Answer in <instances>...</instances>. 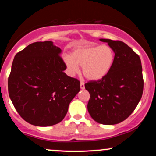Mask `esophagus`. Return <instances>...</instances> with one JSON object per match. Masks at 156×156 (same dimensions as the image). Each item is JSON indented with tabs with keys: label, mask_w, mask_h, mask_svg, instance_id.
<instances>
[{
	"label": "esophagus",
	"mask_w": 156,
	"mask_h": 156,
	"mask_svg": "<svg viewBox=\"0 0 156 156\" xmlns=\"http://www.w3.org/2000/svg\"><path fill=\"white\" fill-rule=\"evenodd\" d=\"M80 89H83L84 88H85V87H84V83L83 82H80Z\"/></svg>",
	"instance_id": "obj_1"
}]
</instances>
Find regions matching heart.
Wrapping results in <instances>:
<instances>
[{
	"label": "heart",
	"mask_w": 156,
	"mask_h": 156,
	"mask_svg": "<svg viewBox=\"0 0 156 156\" xmlns=\"http://www.w3.org/2000/svg\"><path fill=\"white\" fill-rule=\"evenodd\" d=\"M115 62V53L110 46H79L73 50L71 55L64 57L67 72L75 76L82 66L83 76L89 80H100L104 78L112 70Z\"/></svg>",
	"instance_id": "b5f03b06"
}]
</instances>
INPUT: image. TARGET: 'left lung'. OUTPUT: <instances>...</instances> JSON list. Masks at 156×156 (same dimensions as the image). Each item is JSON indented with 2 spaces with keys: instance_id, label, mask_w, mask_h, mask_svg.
<instances>
[{
  "instance_id": "8db88e82",
  "label": "left lung",
  "mask_w": 156,
  "mask_h": 156,
  "mask_svg": "<svg viewBox=\"0 0 156 156\" xmlns=\"http://www.w3.org/2000/svg\"><path fill=\"white\" fill-rule=\"evenodd\" d=\"M100 40L114 50L115 62L104 78L85 84L90 94L87 109L97 122L115 125L129 117L140 101L144 87L142 67L139 55L123 42Z\"/></svg>"
}]
</instances>
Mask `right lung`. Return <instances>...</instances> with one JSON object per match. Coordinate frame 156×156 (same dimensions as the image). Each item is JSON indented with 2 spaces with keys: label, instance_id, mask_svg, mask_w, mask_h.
<instances>
[{
  "label": "right lung",
  "instance_id": "1",
  "mask_svg": "<svg viewBox=\"0 0 156 156\" xmlns=\"http://www.w3.org/2000/svg\"><path fill=\"white\" fill-rule=\"evenodd\" d=\"M62 50L52 41L34 42L17 53L8 79L9 98L20 117L46 127L63 120L80 91V81L64 72Z\"/></svg>",
  "mask_w": 156,
  "mask_h": 156
}]
</instances>
